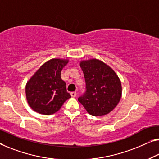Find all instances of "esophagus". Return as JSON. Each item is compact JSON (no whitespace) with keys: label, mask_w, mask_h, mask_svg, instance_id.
I'll return each mask as SVG.
<instances>
[{"label":"esophagus","mask_w":159,"mask_h":159,"mask_svg":"<svg viewBox=\"0 0 159 159\" xmlns=\"http://www.w3.org/2000/svg\"><path fill=\"white\" fill-rule=\"evenodd\" d=\"M70 94H71L72 97H76L77 93H76V92H70Z\"/></svg>","instance_id":"1"}]
</instances>
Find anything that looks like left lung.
Segmentation results:
<instances>
[{
    "instance_id": "8db88e82",
    "label": "left lung",
    "mask_w": 159,
    "mask_h": 159,
    "mask_svg": "<svg viewBox=\"0 0 159 159\" xmlns=\"http://www.w3.org/2000/svg\"><path fill=\"white\" fill-rule=\"evenodd\" d=\"M86 82V92L78 99L92 116L109 114L120 101L121 81L109 65L97 59L80 62Z\"/></svg>"
}]
</instances>
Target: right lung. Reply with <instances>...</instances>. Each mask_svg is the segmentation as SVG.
I'll use <instances>...</instances> for the list:
<instances>
[{
  "label": "right lung",
  "instance_id": "right-lung-1",
  "mask_svg": "<svg viewBox=\"0 0 159 159\" xmlns=\"http://www.w3.org/2000/svg\"><path fill=\"white\" fill-rule=\"evenodd\" d=\"M68 62L60 58L48 60L28 80L25 86L26 99L33 110L50 115L60 110L66 100L71 97L61 78V71Z\"/></svg>",
  "mask_w": 159,
  "mask_h": 159
}]
</instances>
